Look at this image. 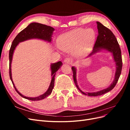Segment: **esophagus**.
<instances>
[{
  "mask_svg": "<svg viewBox=\"0 0 130 130\" xmlns=\"http://www.w3.org/2000/svg\"><path fill=\"white\" fill-rule=\"evenodd\" d=\"M64 63H66L69 64L72 62V59L70 58H66L64 60Z\"/></svg>",
  "mask_w": 130,
  "mask_h": 130,
  "instance_id": "obj_1",
  "label": "esophagus"
}]
</instances>
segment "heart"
<instances>
[{
	"mask_svg": "<svg viewBox=\"0 0 130 130\" xmlns=\"http://www.w3.org/2000/svg\"><path fill=\"white\" fill-rule=\"evenodd\" d=\"M96 34L92 29L79 28L62 35L58 38V44L61 49L69 51L74 47V53L82 55L87 53L95 41Z\"/></svg>",
	"mask_w": 130,
	"mask_h": 130,
	"instance_id": "obj_1",
	"label": "heart"
}]
</instances>
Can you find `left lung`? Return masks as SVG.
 Returning a JSON list of instances; mask_svg holds the SVG:
<instances>
[{"label":"left lung","instance_id":"1","mask_svg":"<svg viewBox=\"0 0 130 130\" xmlns=\"http://www.w3.org/2000/svg\"><path fill=\"white\" fill-rule=\"evenodd\" d=\"M97 27L98 29V35L96 38L95 44L93 47L92 52L89 54V57L92 56V55L95 54L98 52H100L102 50H107L108 52L112 54L114 61L116 62V71L115 73V76L114 80L111 85L109 87L104 89L101 90L100 91L92 93H85L78 88L76 80V68L74 67H72V69L73 73V78L74 83L75 84L76 87L84 95L88 96H96L103 95L106 93L109 92L115 87L119 78L121 74L122 66H123V63H122L121 58V53L119 43L117 41V38L115 35L113 34L112 31L107 27L105 26L99 22H96Z\"/></svg>","mask_w":130,"mask_h":130}]
</instances>
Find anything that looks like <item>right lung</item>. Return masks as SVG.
<instances>
[{
	"mask_svg": "<svg viewBox=\"0 0 130 130\" xmlns=\"http://www.w3.org/2000/svg\"><path fill=\"white\" fill-rule=\"evenodd\" d=\"M55 29L53 27L50 26L44 25L38 23H31L26 28L23 29L19 32L16 37H15L14 40L12 43L11 48L9 51V74L10 79L12 82V84L14 86V88L16 92L23 98L27 99L31 101H38L42 99L49 95L52 93L53 89L54 86L55 82V76L56 72L60 68L61 66L62 65V63L61 61L57 62L56 63H54L51 64L50 68L52 70V81H51L48 90L42 95H41L37 97L30 98L24 96L21 93H19L17 88H15L14 83L12 78V73H11V63L12 60V56L14 50H15L16 46L19 44V43L25 41L26 40H30V39L37 38L40 40L47 41L48 42H52V37L53 34V31Z\"/></svg>",
	"mask_w": 130,
	"mask_h": 130,
	"instance_id": "right-lung-1",
	"label": "right lung"
}]
</instances>
